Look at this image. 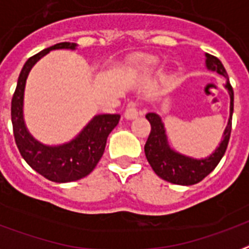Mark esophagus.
Segmentation results:
<instances>
[{
	"label": "esophagus",
	"mask_w": 249,
	"mask_h": 249,
	"mask_svg": "<svg viewBox=\"0 0 249 249\" xmlns=\"http://www.w3.org/2000/svg\"><path fill=\"white\" fill-rule=\"evenodd\" d=\"M124 115L126 119H136L137 116H139V109H137V106L134 104V103H130L126 107V109H125Z\"/></svg>",
	"instance_id": "esophagus-1"
}]
</instances>
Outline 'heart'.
<instances>
[{
    "label": "heart",
    "mask_w": 249,
    "mask_h": 249,
    "mask_svg": "<svg viewBox=\"0 0 249 249\" xmlns=\"http://www.w3.org/2000/svg\"><path fill=\"white\" fill-rule=\"evenodd\" d=\"M158 63V60L153 56H148V55H143V56H140L134 60V64L140 68V70H143V71H150L153 68L156 67Z\"/></svg>",
    "instance_id": "1"
}]
</instances>
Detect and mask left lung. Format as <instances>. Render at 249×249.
<instances>
[{
    "label": "left lung",
    "instance_id": "obj_1",
    "mask_svg": "<svg viewBox=\"0 0 249 249\" xmlns=\"http://www.w3.org/2000/svg\"><path fill=\"white\" fill-rule=\"evenodd\" d=\"M207 68L211 71H216L227 79L226 88L228 89L230 97H231V106H230V120L226 130L224 137L219 145V148L204 160H194V158L186 157L179 153L171 150L167 145L166 134L163 129L160 116L156 113H148L146 119L150 123L152 130L149 134L148 141L145 143V156L150 163V166L154 173L162 179L174 183V185L190 186L195 185L207 177L211 171L218 166L224 153L227 150L228 141L231 136V126H232V112H233V91L231 84L228 82V75L226 72V68L223 67L222 62L216 56L207 54Z\"/></svg>",
    "mask_w": 249,
    "mask_h": 249
}]
</instances>
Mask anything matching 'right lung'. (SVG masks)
I'll return each instance as SVG.
<instances>
[{
  "instance_id": "1",
  "label": "right lung",
  "mask_w": 249,
  "mask_h": 249,
  "mask_svg": "<svg viewBox=\"0 0 249 249\" xmlns=\"http://www.w3.org/2000/svg\"><path fill=\"white\" fill-rule=\"evenodd\" d=\"M75 43L70 42L56 43L27 59L19 73L12 99L13 133L17 148L23 160L36 173L46 179L58 183L82 179L96 167L106 149L107 139L120 120V115L95 116L76 139L59 146H46L33 139L27 132L22 108L25 84L31 67L51 50L75 49Z\"/></svg>"
}]
</instances>
